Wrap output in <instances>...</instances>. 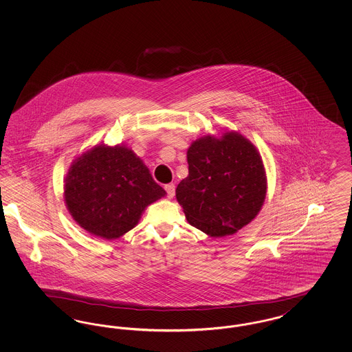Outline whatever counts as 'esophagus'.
<instances>
[{
	"mask_svg": "<svg viewBox=\"0 0 352 352\" xmlns=\"http://www.w3.org/2000/svg\"><path fill=\"white\" fill-rule=\"evenodd\" d=\"M165 190H166V192H168V198H173L174 197V194H175V186L174 184H168L165 186Z\"/></svg>",
	"mask_w": 352,
	"mask_h": 352,
	"instance_id": "obj_1",
	"label": "esophagus"
}]
</instances>
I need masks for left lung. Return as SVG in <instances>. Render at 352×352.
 Wrapping results in <instances>:
<instances>
[{"mask_svg":"<svg viewBox=\"0 0 352 352\" xmlns=\"http://www.w3.org/2000/svg\"><path fill=\"white\" fill-rule=\"evenodd\" d=\"M188 175L175 190L187 221L212 237L234 234L260 212L267 174L260 153L239 132L206 134L187 151Z\"/></svg>","mask_w":352,"mask_h":352,"instance_id":"left-lung-1","label":"left lung"}]
</instances>
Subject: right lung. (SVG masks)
I'll list each match as a JSON object with an SVG mask.
<instances>
[{
	"label": "right lung",
	"instance_id": "1",
	"mask_svg": "<svg viewBox=\"0 0 352 352\" xmlns=\"http://www.w3.org/2000/svg\"><path fill=\"white\" fill-rule=\"evenodd\" d=\"M68 212L88 234L115 240L138 224L166 191L125 145H95L74 160L65 178Z\"/></svg>",
	"mask_w": 352,
	"mask_h": 352
}]
</instances>
